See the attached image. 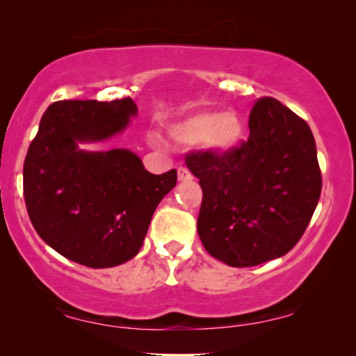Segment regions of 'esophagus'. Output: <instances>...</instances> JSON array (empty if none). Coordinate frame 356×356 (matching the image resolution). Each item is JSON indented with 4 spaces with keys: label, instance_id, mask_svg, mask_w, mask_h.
Instances as JSON below:
<instances>
[{
    "label": "esophagus",
    "instance_id": "1",
    "mask_svg": "<svg viewBox=\"0 0 356 356\" xmlns=\"http://www.w3.org/2000/svg\"><path fill=\"white\" fill-rule=\"evenodd\" d=\"M191 178H193V175L186 167H179L178 168V179H179V181H188V179H191Z\"/></svg>",
    "mask_w": 356,
    "mask_h": 356
}]
</instances>
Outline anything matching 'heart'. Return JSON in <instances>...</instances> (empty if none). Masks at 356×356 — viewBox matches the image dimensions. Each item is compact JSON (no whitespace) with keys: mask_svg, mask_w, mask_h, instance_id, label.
I'll use <instances>...</instances> for the list:
<instances>
[{"mask_svg":"<svg viewBox=\"0 0 356 356\" xmlns=\"http://www.w3.org/2000/svg\"><path fill=\"white\" fill-rule=\"evenodd\" d=\"M243 131V121L235 111H201L172 126L170 134L179 143H201L216 152H228L240 144Z\"/></svg>","mask_w":356,"mask_h":356,"instance_id":"heart-1","label":"heart"}]
</instances>
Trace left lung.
Instances as JSON below:
<instances>
[{
  "instance_id": "1",
  "label": "left lung",
  "mask_w": 356,
  "mask_h": 356,
  "mask_svg": "<svg viewBox=\"0 0 356 356\" xmlns=\"http://www.w3.org/2000/svg\"><path fill=\"white\" fill-rule=\"evenodd\" d=\"M248 126L250 138L228 152L184 157L202 189L199 238L232 267L286 254L303 236L323 188L314 136L303 118L261 97Z\"/></svg>"
}]
</instances>
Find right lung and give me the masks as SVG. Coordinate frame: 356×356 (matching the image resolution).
I'll use <instances>...</instances> for the list:
<instances>
[{
  "label": "right lung",
  "mask_w": 356,
  "mask_h": 356,
  "mask_svg": "<svg viewBox=\"0 0 356 356\" xmlns=\"http://www.w3.org/2000/svg\"><path fill=\"white\" fill-rule=\"evenodd\" d=\"M131 97L61 100L48 106L24 160V199L38 236L66 259L104 269L138 254L155 207L177 184V170L152 175L126 149L84 152L128 124Z\"/></svg>",
  "instance_id": "1"
}]
</instances>
